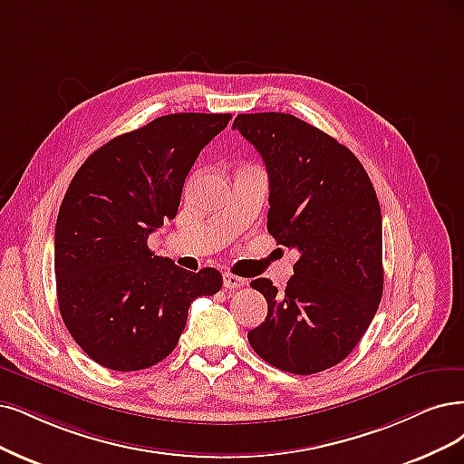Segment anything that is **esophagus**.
I'll return each instance as SVG.
<instances>
[{
	"label": "esophagus",
	"mask_w": 464,
	"mask_h": 464,
	"mask_svg": "<svg viewBox=\"0 0 464 464\" xmlns=\"http://www.w3.org/2000/svg\"><path fill=\"white\" fill-rule=\"evenodd\" d=\"M246 285V279L243 277H237L233 273H223V286L227 290H235V288H241Z\"/></svg>",
	"instance_id": "obj_1"
}]
</instances>
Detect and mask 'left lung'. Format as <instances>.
Here are the masks:
<instances>
[{
	"instance_id": "left-lung-1",
	"label": "left lung",
	"mask_w": 464,
	"mask_h": 464,
	"mask_svg": "<svg viewBox=\"0 0 464 464\" xmlns=\"http://www.w3.org/2000/svg\"><path fill=\"white\" fill-rule=\"evenodd\" d=\"M233 130L262 154L269 176L267 231L300 258L266 321L248 333L264 362L293 374L338 365L362 340L384 288L382 216L355 154L334 137L285 112L238 114Z\"/></svg>"
}]
</instances>
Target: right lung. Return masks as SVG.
Here are the masks:
<instances>
[{
  "mask_svg": "<svg viewBox=\"0 0 464 464\" xmlns=\"http://www.w3.org/2000/svg\"><path fill=\"white\" fill-rule=\"evenodd\" d=\"M229 120L160 116L97 149L68 185L55 226L59 312L99 365H157L178 346L191 302L221 288L219 271L181 269L147 238L176 218L188 169Z\"/></svg>",
  "mask_w": 464,
  "mask_h": 464,
  "instance_id": "right-lung-1",
  "label": "right lung"
}]
</instances>
